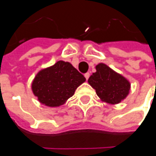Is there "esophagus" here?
I'll return each mask as SVG.
<instances>
[{"label": "esophagus", "instance_id": "obj_1", "mask_svg": "<svg viewBox=\"0 0 156 156\" xmlns=\"http://www.w3.org/2000/svg\"><path fill=\"white\" fill-rule=\"evenodd\" d=\"M84 76H85V78H86V80H87V79L89 78V76H90V74H89V73H86V74L84 75Z\"/></svg>", "mask_w": 156, "mask_h": 156}]
</instances>
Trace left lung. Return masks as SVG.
<instances>
[{
	"instance_id": "obj_1",
	"label": "left lung",
	"mask_w": 156,
	"mask_h": 156,
	"mask_svg": "<svg viewBox=\"0 0 156 156\" xmlns=\"http://www.w3.org/2000/svg\"><path fill=\"white\" fill-rule=\"evenodd\" d=\"M95 69L96 72L93 73L87 81L95 89L101 101L118 104L129 95L131 84L127 78L104 63L96 65Z\"/></svg>"
}]
</instances>
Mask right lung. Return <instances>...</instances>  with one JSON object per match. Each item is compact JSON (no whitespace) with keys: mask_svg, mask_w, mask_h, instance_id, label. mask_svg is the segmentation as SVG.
I'll list each match as a JSON object with an SVG mask.
<instances>
[{"mask_svg":"<svg viewBox=\"0 0 156 156\" xmlns=\"http://www.w3.org/2000/svg\"><path fill=\"white\" fill-rule=\"evenodd\" d=\"M85 81L86 78L71 63L58 61L40 70L32 81L31 89L40 103L56 108L66 103Z\"/></svg>","mask_w":156,"mask_h":156,"instance_id":"obj_1","label":"right lung"}]
</instances>
